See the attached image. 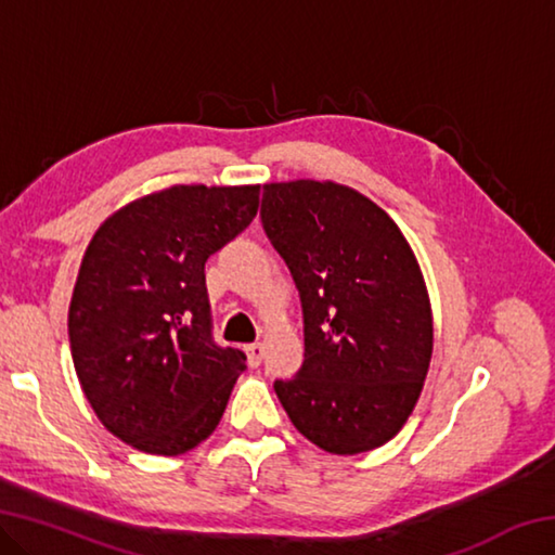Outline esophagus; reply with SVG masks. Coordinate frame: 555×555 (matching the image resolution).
Masks as SVG:
<instances>
[{"label":"esophagus","instance_id":"esophagus-1","mask_svg":"<svg viewBox=\"0 0 555 555\" xmlns=\"http://www.w3.org/2000/svg\"><path fill=\"white\" fill-rule=\"evenodd\" d=\"M244 352H247V362H249V367H259L261 360H264V345H261V343L247 345V347H244Z\"/></svg>","mask_w":555,"mask_h":555}]
</instances>
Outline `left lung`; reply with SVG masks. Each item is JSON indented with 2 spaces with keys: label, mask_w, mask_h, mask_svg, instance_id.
<instances>
[{
  "label": "left lung",
  "mask_w": 555,
  "mask_h": 555,
  "mask_svg": "<svg viewBox=\"0 0 555 555\" xmlns=\"http://www.w3.org/2000/svg\"><path fill=\"white\" fill-rule=\"evenodd\" d=\"M261 224L304 308V364L274 382L281 406L327 453L384 446L416 406L434 352L406 237L379 205L331 181L264 185Z\"/></svg>",
  "instance_id": "1"
}]
</instances>
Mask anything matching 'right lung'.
Instances as JSON below:
<instances>
[{
    "instance_id": "add662e5",
    "label": "right lung",
    "mask_w": 555,
    "mask_h": 555,
    "mask_svg": "<svg viewBox=\"0 0 555 555\" xmlns=\"http://www.w3.org/2000/svg\"><path fill=\"white\" fill-rule=\"evenodd\" d=\"M259 185H173L102 222L75 281V372L112 436L181 455L218 428L247 357L212 340L205 261L255 220Z\"/></svg>"
}]
</instances>
